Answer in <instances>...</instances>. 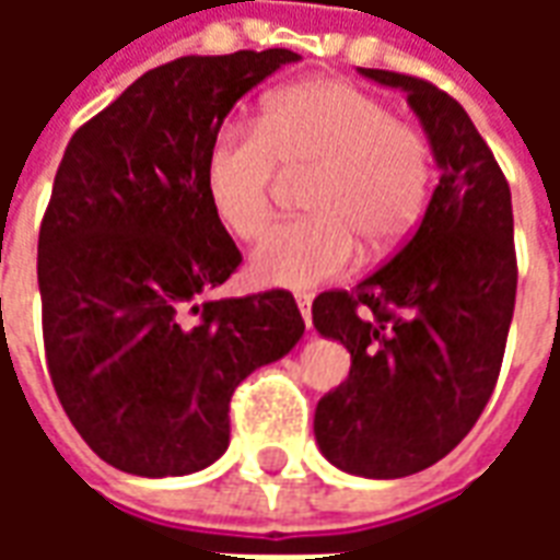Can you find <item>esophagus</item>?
Here are the masks:
<instances>
[{"label":"esophagus","mask_w":560,"mask_h":560,"mask_svg":"<svg viewBox=\"0 0 560 560\" xmlns=\"http://www.w3.org/2000/svg\"><path fill=\"white\" fill-rule=\"evenodd\" d=\"M296 305H300V315H303L305 327L312 329V296L300 293V296H296Z\"/></svg>","instance_id":"esophagus-1"}]
</instances>
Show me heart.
I'll return each instance as SVG.
<instances>
[{
  "label": "heart",
  "mask_w": 560,
  "mask_h": 560,
  "mask_svg": "<svg viewBox=\"0 0 560 560\" xmlns=\"http://www.w3.org/2000/svg\"><path fill=\"white\" fill-rule=\"evenodd\" d=\"M279 167L312 173L308 219L272 224L248 257L260 284L305 291L357 264L360 245L387 255L408 240L432 185V149L420 128L341 80H303L272 92L260 128L228 122L203 159L215 219L252 240L269 215Z\"/></svg>",
  "instance_id": "heart-1"
}]
</instances>
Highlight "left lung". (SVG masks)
<instances>
[{
	"instance_id": "obj_1",
	"label": "left lung",
	"mask_w": 560,
	"mask_h": 560,
	"mask_svg": "<svg viewBox=\"0 0 560 560\" xmlns=\"http://www.w3.org/2000/svg\"><path fill=\"white\" fill-rule=\"evenodd\" d=\"M360 74L408 95L441 179L387 267L312 303L317 332L351 351L348 381L317 401L315 438L345 474L396 480L444 458L492 396L516 305L513 203L456 98L396 71Z\"/></svg>"
}]
</instances>
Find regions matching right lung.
<instances>
[{"label":"right lung","instance_id":"1","mask_svg":"<svg viewBox=\"0 0 560 560\" xmlns=\"http://www.w3.org/2000/svg\"><path fill=\"white\" fill-rule=\"evenodd\" d=\"M296 59H173L68 140L38 233L44 351L68 420L126 474L209 468L233 389L303 339L288 291L203 300L243 260L207 200V149L233 104Z\"/></svg>","mask_w":560,"mask_h":560}]
</instances>
